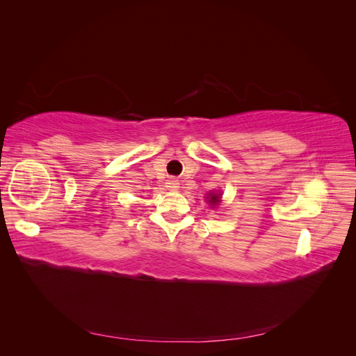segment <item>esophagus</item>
Masks as SVG:
<instances>
[{"mask_svg": "<svg viewBox=\"0 0 356 356\" xmlns=\"http://www.w3.org/2000/svg\"><path fill=\"white\" fill-rule=\"evenodd\" d=\"M166 187L170 190H177L179 187V181L177 178H169L166 182Z\"/></svg>", "mask_w": 356, "mask_h": 356, "instance_id": "34e87169", "label": "esophagus"}]
</instances>
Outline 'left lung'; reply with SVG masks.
I'll list each match as a JSON object with an SVG mask.
<instances>
[{
	"label": "left lung",
	"instance_id": "8db88e82",
	"mask_svg": "<svg viewBox=\"0 0 356 356\" xmlns=\"http://www.w3.org/2000/svg\"><path fill=\"white\" fill-rule=\"evenodd\" d=\"M208 199H209L211 204H217L220 202V196H217V195H211V197H208Z\"/></svg>",
	"mask_w": 356,
	"mask_h": 356
}]
</instances>
